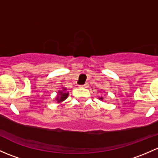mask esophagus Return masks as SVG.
<instances>
[{"label": "esophagus", "instance_id": "esophagus-1", "mask_svg": "<svg viewBox=\"0 0 158 158\" xmlns=\"http://www.w3.org/2000/svg\"><path fill=\"white\" fill-rule=\"evenodd\" d=\"M79 86H80L81 88H88V87H89V85L86 83V84H84V85H79Z\"/></svg>", "mask_w": 158, "mask_h": 158}]
</instances>
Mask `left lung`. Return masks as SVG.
<instances>
[{
	"mask_svg": "<svg viewBox=\"0 0 158 158\" xmlns=\"http://www.w3.org/2000/svg\"><path fill=\"white\" fill-rule=\"evenodd\" d=\"M101 93H102V92H101ZM99 100H101V101H103V100H104V98H103V96H101V97H99Z\"/></svg>",
	"mask_w": 158,
	"mask_h": 158,
	"instance_id": "1",
	"label": "left lung"
}]
</instances>
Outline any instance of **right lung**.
Masks as SVG:
<instances>
[{
	"label": "right lung",
	"instance_id": "right-lung-1",
	"mask_svg": "<svg viewBox=\"0 0 158 158\" xmlns=\"http://www.w3.org/2000/svg\"><path fill=\"white\" fill-rule=\"evenodd\" d=\"M67 89L65 87L62 88V89L58 91L57 96L55 98V100L57 101L58 104H61L64 101H65L69 96V92H67Z\"/></svg>",
	"mask_w": 158,
	"mask_h": 158
}]
</instances>
